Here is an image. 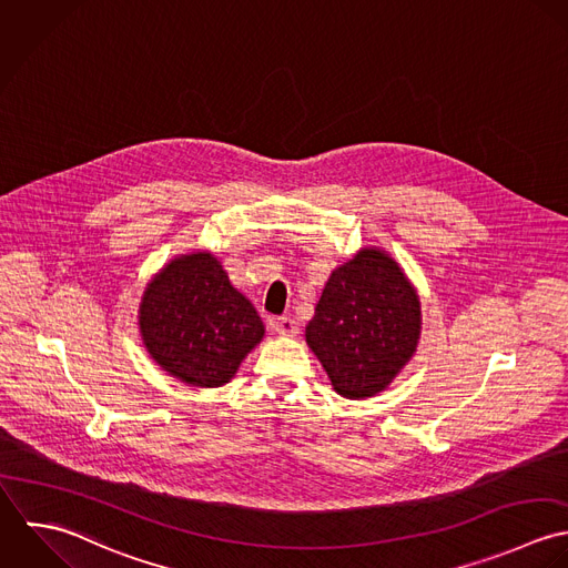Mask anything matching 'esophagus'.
<instances>
[{"label": "esophagus", "mask_w": 568, "mask_h": 568, "mask_svg": "<svg viewBox=\"0 0 568 568\" xmlns=\"http://www.w3.org/2000/svg\"><path fill=\"white\" fill-rule=\"evenodd\" d=\"M272 327L281 336H296L298 334V323L292 316H281L272 321Z\"/></svg>", "instance_id": "34e87169"}]
</instances>
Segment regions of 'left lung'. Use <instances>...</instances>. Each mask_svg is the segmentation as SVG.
<instances>
[{
    "mask_svg": "<svg viewBox=\"0 0 568 568\" xmlns=\"http://www.w3.org/2000/svg\"><path fill=\"white\" fill-rule=\"evenodd\" d=\"M422 334V305L395 258L364 247L336 267L305 341L346 399L382 393L410 362Z\"/></svg>",
    "mask_w": 568,
    "mask_h": 568,
    "instance_id": "left-lung-1",
    "label": "left lung"
}]
</instances>
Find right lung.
Instances as JSON below:
<instances>
[{
	"mask_svg": "<svg viewBox=\"0 0 568 568\" xmlns=\"http://www.w3.org/2000/svg\"><path fill=\"white\" fill-rule=\"evenodd\" d=\"M138 325L149 355L173 377L202 388L230 382L265 327L211 252L173 258L146 285Z\"/></svg>",
	"mask_w": 568,
	"mask_h": 568,
	"instance_id": "right-lung-1",
	"label": "right lung"
}]
</instances>
